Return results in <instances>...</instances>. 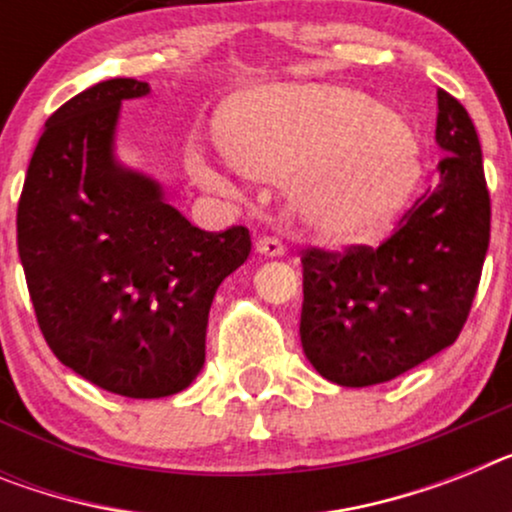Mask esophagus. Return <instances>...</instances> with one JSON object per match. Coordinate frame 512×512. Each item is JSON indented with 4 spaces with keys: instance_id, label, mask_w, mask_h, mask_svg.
<instances>
[{
    "instance_id": "34e87169",
    "label": "esophagus",
    "mask_w": 512,
    "mask_h": 512,
    "mask_svg": "<svg viewBox=\"0 0 512 512\" xmlns=\"http://www.w3.org/2000/svg\"><path fill=\"white\" fill-rule=\"evenodd\" d=\"M256 251L266 259H277V256H285V243L274 235H264V238L256 240Z\"/></svg>"
}]
</instances>
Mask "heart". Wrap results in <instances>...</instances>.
Segmentation results:
<instances>
[{
	"instance_id": "1",
	"label": "heart",
	"mask_w": 512,
	"mask_h": 512,
	"mask_svg": "<svg viewBox=\"0 0 512 512\" xmlns=\"http://www.w3.org/2000/svg\"><path fill=\"white\" fill-rule=\"evenodd\" d=\"M217 137L248 176L290 178L300 217L331 243H360L386 230L419 178L404 121L342 87H266L222 116ZM191 168L227 189L202 155L191 157Z\"/></svg>"
}]
</instances>
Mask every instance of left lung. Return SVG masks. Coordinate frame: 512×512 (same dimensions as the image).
I'll use <instances>...</instances> for the list:
<instances>
[{
    "label": "left lung",
    "instance_id": "8db88e82",
    "mask_svg": "<svg viewBox=\"0 0 512 512\" xmlns=\"http://www.w3.org/2000/svg\"><path fill=\"white\" fill-rule=\"evenodd\" d=\"M443 157L435 191L378 248L303 251L300 342L331 383L375 386L451 347L464 329L489 246V191L474 121L438 90Z\"/></svg>",
    "mask_w": 512,
    "mask_h": 512
}]
</instances>
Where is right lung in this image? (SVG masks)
<instances>
[{
    "label": "right lung",
    "mask_w": 512,
    "mask_h": 512,
    "mask_svg": "<svg viewBox=\"0 0 512 512\" xmlns=\"http://www.w3.org/2000/svg\"><path fill=\"white\" fill-rule=\"evenodd\" d=\"M116 77L46 121L17 204V251L41 334L59 362L103 391L160 399L204 365L214 292L251 253L248 227L207 233L152 178L113 160Z\"/></svg>",
    "instance_id": "1"
}]
</instances>
